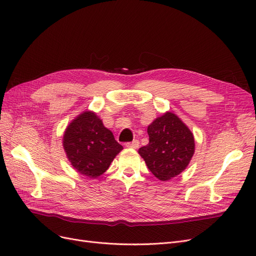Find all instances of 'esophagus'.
Returning <instances> with one entry per match:
<instances>
[{"label":"esophagus","mask_w":256,"mask_h":256,"mask_svg":"<svg viewBox=\"0 0 256 256\" xmlns=\"http://www.w3.org/2000/svg\"><path fill=\"white\" fill-rule=\"evenodd\" d=\"M127 148H134V149H136V148H138V146H140V142H138V140H134L132 142H126V145H125Z\"/></svg>","instance_id":"esophagus-1"}]
</instances>
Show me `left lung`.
<instances>
[{
  "label": "left lung",
  "mask_w": 256,
  "mask_h": 256,
  "mask_svg": "<svg viewBox=\"0 0 256 256\" xmlns=\"http://www.w3.org/2000/svg\"><path fill=\"white\" fill-rule=\"evenodd\" d=\"M147 132L149 142L138 153L153 176L167 180L186 169L194 154V138L176 114L167 112L158 118Z\"/></svg>",
  "instance_id": "left-lung-1"
}]
</instances>
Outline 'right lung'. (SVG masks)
Segmentation results:
<instances>
[{
    "label": "right lung",
    "instance_id": "1",
    "mask_svg": "<svg viewBox=\"0 0 256 256\" xmlns=\"http://www.w3.org/2000/svg\"><path fill=\"white\" fill-rule=\"evenodd\" d=\"M63 145L71 165L82 176H100L122 149L94 112L85 111L67 127Z\"/></svg>",
    "mask_w": 256,
    "mask_h": 256
}]
</instances>
